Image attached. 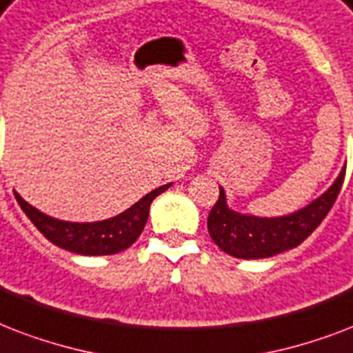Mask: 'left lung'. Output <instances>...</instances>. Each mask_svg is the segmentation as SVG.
I'll use <instances>...</instances> for the list:
<instances>
[{"label":"left lung","mask_w":353,"mask_h":353,"mask_svg":"<svg viewBox=\"0 0 353 353\" xmlns=\"http://www.w3.org/2000/svg\"><path fill=\"white\" fill-rule=\"evenodd\" d=\"M344 180V169L319 199L299 212L281 217H258L234 212L219 185V201L208 215V232L214 243L234 258L261 259L299 247L332 210Z\"/></svg>","instance_id":"1"}]
</instances>
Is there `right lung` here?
I'll list each match as a JSON object with an SVG mask.
<instances>
[{"label": "right lung", "instance_id": "obj_1", "mask_svg": "<svg viewBox=\"0 0 353 353\" xmlns=\"http://www.w3.org/2000/svg\"><path fill=\"white\" fill-rule=\"evenodd\" d=\"M171 184L160 185L123 214L95 223H70L42 214L14 191L18 204L31 223L57 247L81 256H110L128 248L139 237L149 217L151 202Z\"/></svg>", "mask_w": 353, "mask_h": 353}]
</instances>
